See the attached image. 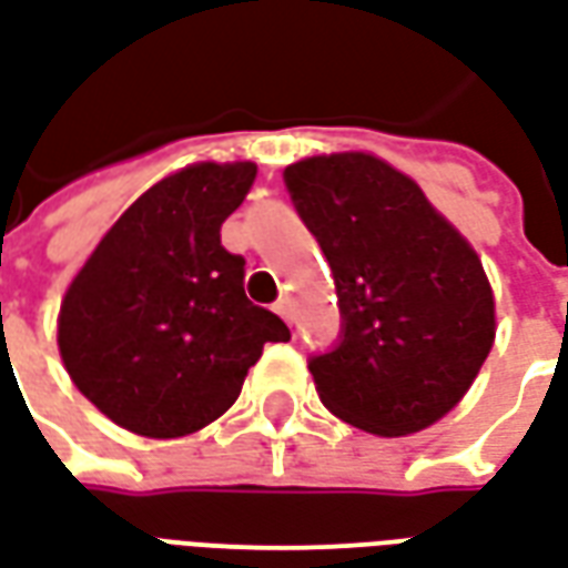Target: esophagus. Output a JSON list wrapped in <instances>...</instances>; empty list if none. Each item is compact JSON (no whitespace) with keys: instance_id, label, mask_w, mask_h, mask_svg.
<instances>
[{"instance_id":"obj_1","label":"esophagus","mask_w":568,"mask_h":568,"mask_svg":"<svg viewBox=\"0 0 568 568\" xmlns=\"http://www.w3.org/2000/svg\"><path fill=\"white\" fill-rule=\"evenodd\" d=\"M276 313L283 316L285 322H292V301L288 297H283V301H276Z\"/></svg>"}]
</instances>
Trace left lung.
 Masks as SVG:
<instances>
[{
  "instance_id": "obj_1",
  "label": "left lung",
  "mask_w": 568,
  "mask_h": 568,
  "mask_svg": "<svg viewBox=\"0 0 568 568\" xmlns=\"http://www.w3.org/2000/svg\"><path fill=\"white\" fill-rule=\"evenodd\" d=\"M285 185L328 258L344 320L341 344L310 358L322 405L381 438L447 417L496 341L475 246L368 151L304 158L285 166Z\"/></svg>"
}]
</instances>
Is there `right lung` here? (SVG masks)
Wrapping results in <instances>:
<instances>
[{
	"mask_svg": "<svg viewBox=\"0 0 568 568\" xmlns=\"http://www.w3.org/2000/svg\"><path fill=\"white\" fill-rule=\"evenodd\" d=\"M255 163H187L140 194L67 285L57 346L79 393L142 438H185L234 405L264 344L292 334L246 297L222 224Z\"/></svg>",
	"mask_w": 568,
	"mask_h": 568,
	"instance_id": "add662e5",
	"label": "right lung"
}]
</instances>
